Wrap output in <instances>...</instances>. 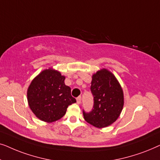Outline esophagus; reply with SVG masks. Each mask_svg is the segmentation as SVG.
<instances>
[{
    "label": "esophagus",
    "instance_id": "1",
    "mask_svg": "<svg viewBox=\"0 0 160 160\" xmlns=\"http://www.w3.org/2000/svg\"><path fill=\"white\" fill-rule=\"evenodd\" d=\"M76 101H77L78 104H80L81 101H82V97H81V96H78V97L76 98Z\"/></svg>",
    "mask_w": 160,
    "mask_h": 160
}]
</instances>
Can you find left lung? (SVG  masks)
<instances>
[{
  "mask_svg": "<svg viewBox=\"0 0 160 160\" xmlns=\"http://www.w3.org/2000/svg\"><path fill=\"white\" fill-rule=\"evenodd\" d=\"M90 89L94 98L93 108L83 115L86 121L98 128L113 124L119 117L124 106V94L114 75L107 69L93 74Z\"/></svg>",
  "mask_w": 160,
  "mask_h": 160,
  "instance_id": "left-lung-1",
  "label": "left lung"
}]
</instances>
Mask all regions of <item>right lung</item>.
Wrapping results in <instances>:
<instances>
[{"label":"right lung","mask_w":160,"mask_h":160,"mask_svg":"<svg viewBox=\"0 0 160 160\" xmlns=\"http://www.w3.org/2000/svg\"><path fill=\"white\" fill-rule=\"evenodd\" d=\"M65 78L59 71L49 68L32 81L28 89V101L39 119L55 122L65 114L68 106L76 102L71 88L65 84Z\"/></svg>","instance_id":"obj_1"}]
</instances>
